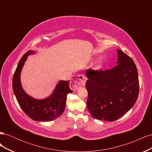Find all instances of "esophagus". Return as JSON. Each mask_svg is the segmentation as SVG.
<instances>
[{
  "label": "esophagus",
  "mask_w": 152,
  "mask_h": 152,
  "mask_svg": "<svg viewBox=\"0 0 152 152\" xmlns=\"http://www.w3.org/2000/svg\"><path fill=\"white\" fill-rule=\"evenodd\" d=\"M87 80L86 77L83 74H79L75 76L70 83V87L73 90H77L81 86L85 85Z\"/></svg>",
  "instance_id": "34e87169"
}]
</instances>
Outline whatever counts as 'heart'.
<instances>
[{"label":"heart","mask_w":152,"mask_h":152,"mask_svg":"<svg viewBox=\"0 0 152 152\" xmlns=\"http://www.w3.org/2000/svg\"><path fill=\"white\" fill-rule=\"evenodd\" d=\"M103 66V61L102 60H99L97 63H96V68L100 69Z\"/></svg>","instance_id":"obj_1"}]
</instances>
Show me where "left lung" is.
Instances as JSON below:
<instances>
[{"mask_svg":"<svg viewBox=\"0 0 152 152\" xmlns=\"http://www.w3.org/2000/svg\"><path fill=\"white\" fill-rule=\"evenodd\" d=\"M117 65L107 70L88 69L86 87L87 107L94 118L114 121L134 105L140 84L137 68L132 59L117 49Z\"/></svg>","mask_w":152,"mask_h":152,"instance_id":"left-lung-1","label":"left lung"}]
</instances>
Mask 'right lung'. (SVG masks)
Segmentation results:
<instances>
[{
  "instance_id": "add662e5",
  "label": "right lung",
  "mask_w": 152,
  "mask_h": 152,
  "mask_svg": "<svg viewBox=\"0 0 152 152\" xmlns=\"http://www.w3.org/2000/svg\"><path fill=\"white\" fill-rule=\"evenodd\" d=\"M34 53V50H28L18 63L12 78L13 92L21 108L30 118L42 122L53 121L65 110L67 95L72 92L70 80L59 81L52 94L44 99H36L27 94L22 88L20 74L28 56Z\"/></svg>"
}]
</instances>
